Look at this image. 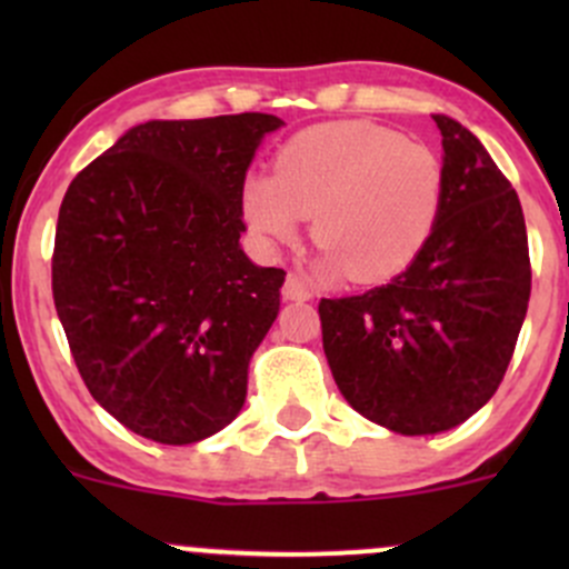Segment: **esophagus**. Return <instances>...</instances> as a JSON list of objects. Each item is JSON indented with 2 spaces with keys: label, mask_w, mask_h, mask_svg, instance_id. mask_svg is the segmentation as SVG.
I'll use <instances>...</instances> for the list:
<instances>
[{
  "label": "esophagus",
  "mask_w": 569,
  "mask_h": 569,
  "mask_svg": "<svg viewBox=\"0 0 569 569\" xmlns=\"http://www.w3.org/2000/svg\"><path fill=\"white\" fill-rule=\"evenodd\" d=\"M283 297H286V300H297V302L311 300L313 289H311V286H308V280L302 278V274L291 272L289 278H286V283H283Z\"/></svg>",
  "instance_id": "esophagus-1"
}]
</instances>
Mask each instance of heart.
Returning <instances> with one entry per match:
<instances>
[{"label": "heart", "instance_id": "b5f03b06", "mask_svg": "<svg viewBox=\"0 0 569 569\" xmlns=\"http://www.w3.org/2000/svg\"><path fill=\"white\" fill-rule=\"evenodd\" d=\"M443 164L423 142L386 126L336 120L280 148L274 176L242 187V211L267 244H291L313 217V242L358 283L405 272L443 209Z\"/></svg>", "mask_w": 569, "mask_h": 569}]
</instances>
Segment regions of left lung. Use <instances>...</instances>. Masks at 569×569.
Wrapping results in <instances>:
<instances>
[{"label":"left lung","mask_w":569,"mask_h":569,"mask_svg":"<svg viewBox=\"0 0 569 569\" xmlns=\"http://www.w3.org/2000/svg\"><path fill=\"white\" fill-rule=\"evenodd\" d=\"M443 209L427 248L391 283L321 300V343L343 399L399 435L460 427L498 391L531 295L518 192L449 114Z\"/></svg>","instance_id":"left-lung-1"}]
</instances>
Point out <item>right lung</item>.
I'll use <instances>...</instances> for the list:
<instances>
[{
  "label": "right lung",
  "mask_w": 569,
  "mask_h": 569,
  "mask_svg": "<svg viewBox=\"0 0 569 569\" xmlns=\"http://www.w3.org/2000/svg\"><path fill=\"white\" fill-rule=\"evenodd\" d=\"M280 126L263 112L148 120L62 198L57 317L88 391L142 438L198 443L242 410L286 280L239 244L242 187Z\"/></svg>",
  "instance_id": "add662e5"
}]
</instances>
